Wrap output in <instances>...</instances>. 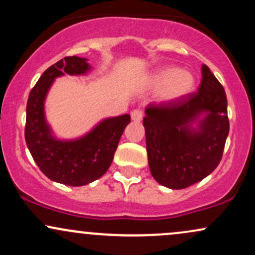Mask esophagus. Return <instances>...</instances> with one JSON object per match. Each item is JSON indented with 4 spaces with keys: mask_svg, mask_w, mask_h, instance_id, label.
<instances>
[{
    "mask_svg": "<svg viewBox=\"0 0 255 255\" xmlns=\"http://www.w3.org/2000/svg\"><path fill=\"white\" fill-rule=\"evenodd\" d=\"M130 116H131V120H133L134 122H140L142 120V110L141 109H134L130 113Z\"/></svg>",
    "mask_w": 255,
    "mask_h": 255,
    "instance_id": "1",
    "label": "esophagus"
}]
</instances>
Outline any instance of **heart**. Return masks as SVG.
<instances>
[{
  "mask_svg": "<svg viewBox=\"0 0 255 255\" xmlns=\"http://www.w3.org/2000/svg\"><path fill=\"white\" fill-rule=\"evenodd\" d=\"M152 85L159 89L162 101L171 102L186 97L191 93L195 85L194 75L188 71H180L175 67L160 69L152 78Z\"/></svg>",
  "mask_w": 255,
  "mask_h": 255,
  "instance_id": "1",
  "label": "heart"
}]
</instances>
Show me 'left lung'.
Masks as SVG:
<instances>
[{"label": "left lung", "mask_w": 255, "mask_h": 255, "mask_svg": "<svg viewBox=\"0 0 255 255\" xmlns=\"http://www.w3.org/2000/svg\"><path fill=\"white\" fill-rule=\"evenodd\" d=\"M198 92L171 102H152L146 108L144 127L148 165L158 183L183 189L217 168L229 134L225 91L209 67L201 68ZM207 112L198 131L189 125Z\"/></svg>", "instance_id": "obj_1"}]
</instances>
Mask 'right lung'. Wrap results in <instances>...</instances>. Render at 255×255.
<instances>
[{"label":"right lung","mask_w":255,"mask_h":255,"mask_svg":"<svg viewBox=\"0 0 255 255\" xmlns=\"http://www.w3.org/2000/svg\"><path fill=\"white\" fill-rule=\"evenodd\" d=\"M90 69L86 58L67 56L49 67L31 90L26 107L25 140L40 171L55 182L84 186L103 176L113 162L129 114L104 120L87 135L61 141L51 135L44 118V99L55 78L64 73L85 74Z\"/></svg>","instance_id":"obj_1"}]
</instances>
